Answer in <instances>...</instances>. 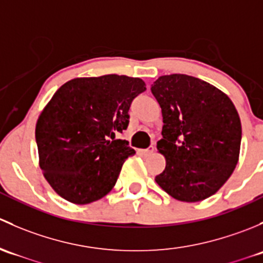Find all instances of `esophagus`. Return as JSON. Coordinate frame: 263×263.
I'll list each match as a JSON object with an SVG mask.
<instances>
[{"label":"esophagus","instance_id":"1","mask_svg":"<svg viewBox=\"0 0 263 263\" xmlns=\"http://www.w3.org/2000/svg\"><path fill=\"white\" fill-rule=\"evenodd\" d=\"M154 150H155V147L150 146L148 148H145V150H140V153H141L142 155H150V154L154 153Z\"/></svg>","mask_w":263,"mask_h":263}]
</instances>
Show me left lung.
<instances>
[{"instance_id": "left-lung-1", "label": "left lung", "mask_w": 263, "mask_h": 263, "mask_svg": "<svg viewBox=\"0 0 263 263\" xmlns=\"http://www.w3.org/2000/svg\"><path fill=\"white\" fill-rule=\"evenodd\" d=\"M163 115L158 151L165 169L155 182L173 198L197 202L216 193L239 160L242 126L225 92L193 76H160L151 86Z\"/></svg>"}]
</instances>
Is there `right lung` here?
Here are the masks:
<instances>
[{
    "label": "right lung",
    "mask_w": 263,
    "mask_h": 263,
    "mask_svg": "<svg viewBox=\"0 0 263 263\" xmlns=\"http://www.w3.org/2000/svg\"><path fill=\"white\" fill-rule=\"evenodd\" d=\"M146 90L139 78L104 75L65 82L38 117L39 166L57 195L76 205L104 197L135 150L115 140L128 126L132 100Z\"/></svg>",
    "instance_id": "add662e5"
}]
</instances>
